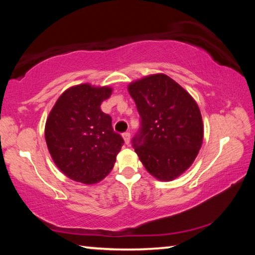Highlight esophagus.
<instances>
[{
    "mask_svg": "<svg viewBox=\"0 0 255 255\" xmlns=\"http://www.w3.org/2000/svg\"><path fill=\"white\" fill-rule=\"evenodd\" d=\"M123 138H124L125 144H126V145H128L129 143H130V133H129V132H124L123 133Z\"/></svg>",
    "mask_w": 255,
    "mask_h": 255,
    "instance_id": "34e87169",
    "label": "esophagus"
}]
</instances>
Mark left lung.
<instances>
[{
    "instance_id": "8db88e82",
    "label": "left lung",
    "mask_w": 255,
    "mask_h": 255,
    "mask_svg": "<svg viewBox=\"0 0 255 255\" xmlns=\"http://www.w3.org/2000/svg\"><path fill=\"white\" fill-rule=\"evenodd\" d=\"M141 118L135 152L150 175L172 181L195 162L204 140L199 107L190 93L163 73L128 84Z\"/></svg>"
}]
</instances>
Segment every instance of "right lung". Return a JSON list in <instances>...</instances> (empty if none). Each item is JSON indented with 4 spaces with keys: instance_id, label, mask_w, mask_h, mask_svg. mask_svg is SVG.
I'll return each instance as SVG.
<instances>
[{
    "instance_id": "obj_1",
    "label": "right lung",
    "mask_w": 255,
    "mask_h": 255,
    "mask_svg": "<svg viewBox=\"0 0 255 255\" xmlns=\"http://www.w3.org/2000/svg\"><path fill=\"white\" fill-rule=\"evenodd\" d=\"M112 91L107 85H73L60 94L47 117L45 138L50 156L62 173L76 182H100L122 149L123 137L101 110Z\"/></svg>"
}]
</instances>
